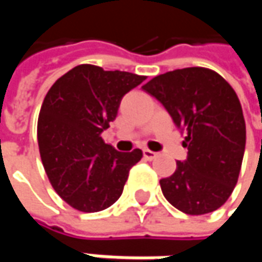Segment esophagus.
I'll return each instance as SVG.
<instances>
[{
  "label": "esophagus",
  "instance_id": "esophagus-1",
  "mask_svg": "<svg viewBox=\"0 0 262 262\" xmlns=\"http://www.w3.org/2000/svg\"><path fill=\"white\" fill-rule=\"evenodd\" d=\"M143 155H144V159H146V160H155L157 157L156 151H151V150H148V148L143 150Z\"/></svg>",
  "mask_w": 262,
  "mask_h": 262
}]
</instances>
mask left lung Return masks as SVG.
Wrapping results in <instances>:
<instances>
[{"label":"left lung","mask_w":262,"mask_h":262,"mask_svg":"<svg viewBox=\"0 0 262 262\" xmlns=\"http://www.w3.org/2000/svg\"><path fill=\"white\" fill-rule=\"evenodd\" d=\"M143 90L165 106L186 134V160H178L173 175L160 179L165 198L191 216L217 210L236 185L247 141L235 90L216 71L203 67L160 74Z\"/></svg>","instance_id":"1"}]
</instances>
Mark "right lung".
<instances>
[{"label": "right lung", "instance_id": "add662e5", "mask_svg": "<svg viewBox=\"0 0 262 262\" xmlns=\"http://www.w3.org/2000/svg\"><path fill=\"white\" fill-rule=\"evenodd\" d=\"M144 76L74 67L46 93L37 119L40 159L51 185L67 204L84 213L111 207L124 191L143 151H118L100 134L118 115L122 97Z\"/></svg>", "mask_w": 262, "mask_h": 262}]
</instances>
